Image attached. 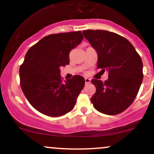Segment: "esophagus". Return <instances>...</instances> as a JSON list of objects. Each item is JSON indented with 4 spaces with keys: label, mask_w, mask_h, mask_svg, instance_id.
I'll use <instances>...</instances> for the list:
<instances>
[{
    "label": "esophagus",
    "mask_w": 154,
    "mask_h": 154,
    "mask_svg": "<svg viewBox=\"0 0 154 154\" xmlns=\"http://www.w3.org/2000/svg\"><path fill=\"white\" fill-rule=\"evenodd\" d=\"M85 84H89L91 82V79L90 78H85Z\"/></svg>",
    "instance_id": "1"
}]
</instances>
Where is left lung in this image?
Here are the masks:
<instances>
[{"label": "left lung", "instance_id": "1", "mask_svg": "<svg viewBox=\"0 0 154 154\" xmlns=\"http://www.w3.org/2000/svg\"><path fill=\"white\" fill-rule=\"evenodd\" d=\"M85 38L97 51V68L109 72L103 82L93 79L96 88L91 102L97 111L116 115L126 110L137 96L143 74L140 56L129 40L106 30L83 31Z\"/></svg>", "mask_w": 154, "mask_h": 154}]
</instances>
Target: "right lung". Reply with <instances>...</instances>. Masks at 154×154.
Segmentation results:
<instances>
[{
    "label": "right lung",
    "mask_w": 154,
    "mask_h": 154,
    "mask_svg": "<svg viewBox=\"0 0 154 154\" xmlns=\"http://www.w3.org/2000/svg\"><path fill=\"white\" fill-rule=\"evenodd\" d=\"M82 39L81 31L49 35L28 50L19 69L20 85L39 112L56 117L75 107L85 79L75 75L63 82L60 68L69 63L70 51Z\"/></svg>",
    "instance_id": "1"
}]
</instances>
